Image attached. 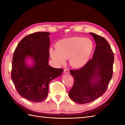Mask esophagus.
<instances>
[{"mask_svg": "<svg viewBox=\"0 0 125 125\" xmlns=\"http://www.w3.org/2000/svg\"><path fill=\"white\" fill-rule=\"evenodd\" d=\"M64 73L65 74H69V71L67 69H64Z\"/></svg>", "mask_w": 125, "mask_h": 125, "instance_id": "esophagus-1", "label": "esophagus"}]
</instances>
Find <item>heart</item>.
<instances>
[{
	"label": "heart",
	"instance_id": "heart-1",
	"mask_svg": "<svg viewBox=\"0 0 125 125\" xmlns=\"http://www.w3.org/2000/svg\"><path fill=\"white\" fill-rule=\"evenodd\" d=\"M93 49V43L91 40L72 37L57 42L56 48L51 47L49 53L52 61L58 66L65 63L66 59L69 58L71 66L79 68L88 62Z\"/></svg>",
	"mask_w": 125,
	"mask_h": 125
}]
</instances>
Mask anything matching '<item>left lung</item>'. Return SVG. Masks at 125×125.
Returning <instances> with one entry per match:
<instances>
[{
  "mask_svg": "<svg viewBox=\"0 0 125 125\" xmlns=\"http://www.w3.org/2000/svg\"><path fill=\"white\" fill-rule=\"evenodd\" d=\"M96 44L93 58L77 70H71L74 84L69 96L78 104L89 103L102 96L113 73L114 53L104 38L89 32Z\"/></svg>",
  "mask_w": 125,
  "mask_h": 125,
  "instance_id": "1",
  "label": "left lung"
}]
</instances>
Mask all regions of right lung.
Here are the masks:
<instances>
[{"instance_id":"1","label":"right lung","mask_w":125,"mask_h":125,"mask_svg":"<svg viewBox=\"0 0 125 125\" xmlns=\"http://www.w3.org/2000/svg\"><path fill=\"white\" fill-rule=\"evenodd\" d=\"M50 32H37L21 40L14 52L11 79L19 94L26 100L38 103L47 98L50 82L60 76L63 69L48 65ZM32 61L29 65L27 60Z\"/></svg>"}]
</instances>
